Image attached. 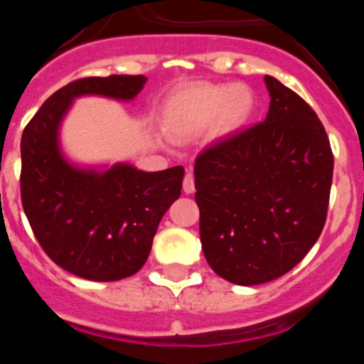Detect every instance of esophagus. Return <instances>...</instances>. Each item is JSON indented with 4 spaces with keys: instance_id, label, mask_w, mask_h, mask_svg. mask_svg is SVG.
Wrapping results in <instances>:
<instances>
[{
    "instance_id": "esophagus-1",
    "label": "esophagus",
    "mask_w": 364,
    "mask_h": 364,
    "mask_svg": "<svg viewBox=\"0 0 364 364\" xmlns=\"http://www.w3.org/2000/svg\"><path fill=\"white\" fill-rule=\"evenodd\" d=\"M193 191H195V176H193V171L189 169L184 176V193L191 195Z\"/></svg>"
}]
</instances>
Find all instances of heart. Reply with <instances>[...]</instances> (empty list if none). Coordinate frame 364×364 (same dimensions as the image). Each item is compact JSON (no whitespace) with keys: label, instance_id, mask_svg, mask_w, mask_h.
I'll use <instances>...</instances> for the list:
<instances>
[{"label":"heart","instance_id":"1","mask_svg":"<svg viewBox=\"0 0 364 364\" xmlns=\"http://www.w3.org/2000/svg\"><path fill=\"white\" fill-rule=\"evenodd\" d=\"M253 109V95L244 85L193 83L173 92L164 105L162 122L175 138H191L213 122L224 133L237 129Z\"/></svg>","mask_w":364,"mask_h":364}]
</instances>
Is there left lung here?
Here are the masks:
<instances>
[{
  "label": "left lung",
  "instance_id": "left-lung-1",
  "mask_svg": "<svg viewBox=\"0 0 364 364\" xmlns=\"http://www.w3.org/2000/svg\"><path fill=\"white\" fill-rule=\"evenodd\" d=\"M264 122L222 138L195 160L204 257L240 286L279 279L297 266L324 228L333 153L314 109L264 76Z\"/></svg>",
  "mask_w": 364,
  "mask_h": 364
}]
</instances>
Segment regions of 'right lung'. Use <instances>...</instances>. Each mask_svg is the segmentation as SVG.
<instances>
[{
	"label": "right lung",
	"mask_w": 364,
	"mask_h": 364,
	"mask_svg": "<svg viewBox=\"0 0 364 364\" xmlns=\"http://www.w3.org/2000/svg\"><path fill=\"white\" fill-rule=\"evenodd\" d=\"M146 80H74L45 100L21 134L19 188L32 233L53 262L82 279L118 281L146 264L164 213L180 197L184 167L144 173L120 164L105 173L82 171L63 160L58 127L76 96L131 100Z\"/></svg>",
	"instance_id": "obj_1"
}]
</instances>
